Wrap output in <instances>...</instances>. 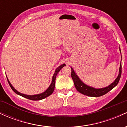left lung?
<instances>
[{
	"instance_id": "obj_1",
	"label": "left lung",
	"mask_w": 127,
	"mask_h": 127,
	"mask_svg": "<svg viewBox=\"0 0 127 127\" xmlns=\"http://www.w3.org/2000/svg\"><path fill=\"white\" fill-rule=\"evenodd\" d=\"M119 51H120L121 54V49L119 47ZM122 58V56H121ZM71 69H72V73H71V76H72V78L73 81L74 85L77 91L79 92L81 94H84V95L90 96V97H100V96L106 94V93H108L110 90H112L114 87L117 85L118 84L119 79L121 78V76L122 72V66H121V62L120 63V67H119V74L118 77L115 79V80L112 82L110 85H109L107 87H104V88H95L94 87H92L91 86H89L85 83H84L81 81V79L79 78V76L76 73L74 70L71 67Z\"/></svg>"
}]
</instances>
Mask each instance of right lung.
<instances>
[{
  "label": "right lung",
  "instance_id": "add662e5",
  "mask_svg": "<svg viewBox=\"0 0 127 127\" xmlns=\"http://www.w3.org/2000/svg\"><path fill=\"white\" fill-rule=\"evenodd\" d=\"M65 65V64H63L60 65L59 67H57L55 69V73L53 75V76H52V82L51 83L50 85L49 86V87L46 89V91H45L43 93H40V94H34V95H27V94H23V93H20L17 91V90H15V88L12 85V84H11V82H9V81L8 80V78H7V79H8V83L9 84L10 87L12 90L14 91L17 94H18L19 95H21L22 97H24V98H28L29 100H42V99L46 98V97H48L50 95H51L53 93L54 90V88H55V79H56V76L57 75V73L60 72L62 68L64 67Z\"/></svg>",
  "mask_w": 127,
  "mask_h": 127
}]
</instances>
